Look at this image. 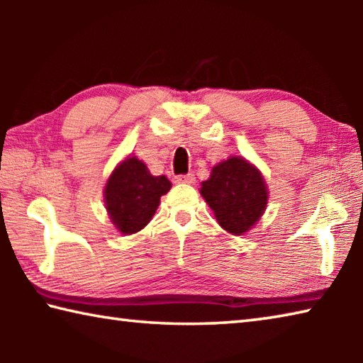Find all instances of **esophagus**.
I'll return each mask as SVG.
<instances>
[{"label": "esophagus", "mask_w": 363, "mask_h": 363, "mask_svg": "<svg viewBox=\"0 0 363 363\" xmlns=\"http://www.w3.org/2000/svg\"><path fill=\"white\" fill-rule=\"evenodd\" d=\"M174 182L176 184H194L195 182V176L192 173L179 174V176L174 177Z\"/></svg>", "instance_id": "1"}]
</instances>
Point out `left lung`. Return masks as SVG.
<instances>
[{"mask_svg": "<svg viewBox=\"0 0 363 363\" xmlns=\"http://www.w3.org/2000/svg\"><path fill=\"white\" fill-rule=\"evenodd\" d=\"M200 194L211 206L219 225L233 235L248 232L267 205L261 173L240 157L216 164L210 179L201 182Z\"/></svg>", "mask_w": 363, "mask_h": 363, "instance_id": "left-lung-1", "label": "left lung"}]
</instances>
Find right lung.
Listing matches in <instances>:
<instances>
[{"instance_id":"add662e5","label":"right lung","mask_w":363,"mask_h":363,"mask_svg":"<svg viewBox=\"0 0 363 363\" xmlns=\"http://www.w3.org/2000/svg\"><path fill=\"white\" fill-rule=\"evenodd\" d=\"M171 189L164 176H152L136 157H128L110 176L106 206L113 225L121 233H136L155 214L160 196Z\"/></svg>"}]
</instances>
